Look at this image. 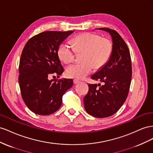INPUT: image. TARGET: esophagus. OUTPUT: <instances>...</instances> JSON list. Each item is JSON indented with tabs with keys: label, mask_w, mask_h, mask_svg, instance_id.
I'll list each match as a JSON object with an SVG mask.
<instances>
[{
	"label": "esophagus",
	"mask_w": 153,
	"mask_h": 153,
	"mask_svg": "<svg viewBox=\"0 0 153 153\" xmlns=\"http://www.w3.org/2000/svg\"><path fill=\"white\" fill-rule=\"evenodd\" d=\"M80 81H79V80H77V79H74V84H77V83H79Z\"/></svg>",
	"instance_id": "esophagus-1"
}]
</instances>
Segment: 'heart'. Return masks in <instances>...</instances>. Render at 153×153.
Listing matches in <instances>:
<instances>
[{
  "mask_svg": "<svg viewBox=\"0 0 153 153\" xmlns=\"http://www.w3.org/2000/svg\"><path fill=\"white\" fill-rule=\"evenodd\" d=\"M75 52H82L81 63L72 64L66 69L68 77L82 79L95 69L102 68L110 59L113 44L108 38H101L99 34L84 33L73 39V47L67 42L61 43L58 49V56L64 63L74 60Z\"/></svg>",
  "mask_w": 153,
  "mask_h": 153,
  "instance_id": "heart-1",
  "label": "heart"
}]
</instances>
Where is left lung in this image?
Segmentation results:
<instances>
[{
  "instance_id": "1",
  "label": "left lung",
  "mask_w": 153,
  "mask_h": 153,
  "mask_svg": "<svg viewBox=\"0 0 153 153\" xmlns=\"http://www.w3.org/2000/svg\"><path fill=\"white\" fill-rule=\"evenodd\" d=\"M97 29L111 36L113 52L108 62L91 76L104 85L98 84V88L97 84H89L83 101L85 110L90 115L105 118L115 114L127 98L132 76L131 61L128 47L119 33L105 27Z\"/></svg>"
}]
</instances>
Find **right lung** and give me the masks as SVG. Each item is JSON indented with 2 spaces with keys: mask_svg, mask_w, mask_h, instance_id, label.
Segmentation results:
<instances>
[{
  "mask_svg": "<svg viewBox=\"0 0 153 153\" xmlns=\"http://www.w3.org/2000/svg\"><path fill=\"white\" fill-rule=\"evenodd\" d=\"M74 31H45L28 40L19 64V82L22 97L30 111L48 115L59 110L64 94L73 86L72 79L49 80L64 71L58 56L61 43Z\"/></svg>",
  "mask_w": 153,
  "mask_h": 153,
  "instance_id": "1",
  "label": "right lung"
}]
</instances>
